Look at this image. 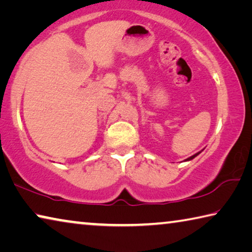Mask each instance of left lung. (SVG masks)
Masks as SVG:
<instances>
[{"label": "left lung", "mask_w": 252, "mask_h": 252, "mask_svg": "<svg viewBox=\"0 0 252 252\" xmlns=\"http://www.w3.org/2000/svg\"><path fill=\"white\" fill-rule=\"evenodd\" d=\"M201 153V152H199V153H196V154H194V155H192V156H189V158H187V159H185V160H191V159H193V158H195V156H197V155H199Z\"/></svg>", "instance_id": "obj_1"}]
</instances>
